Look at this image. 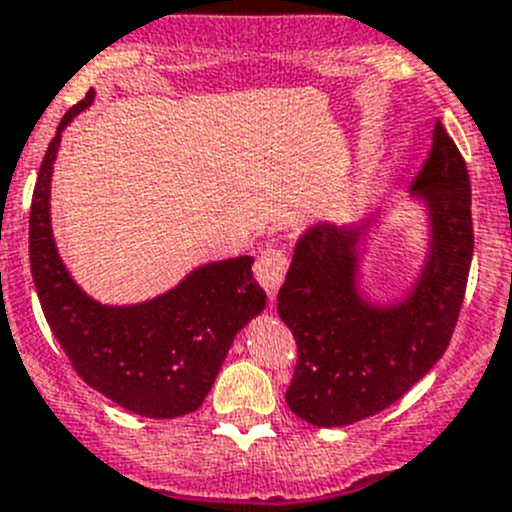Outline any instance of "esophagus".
I'll return each instance as SVG.
<instances>
[{"mask_svg":"<svg viewBox=\"0 0 512 512\" xmlns=\"http://www.w3.org/2000/svg\"><path fill=\"white\" fill-rule=\"evenodd\" d=\"M285 272H287V257L280 247H267V250H262L260 255H257L255 277L270 299H275L277 289H280L282 282H285Z\"/></svg>","mask_w":512,"mask_h":512,"instance_id":"34e87169","label":"esophagus"}]
</instances>
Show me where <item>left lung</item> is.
Here are the masks:
<instances>
[{
  "label": "left lung",
  "mask_w": 512,
  "mask_h": 512,
  "mask_svg": "<svg viewBox=\"0 0 512 512\" xmlns=\"http://www.w3.org/2000/svg\"><path fill=\"white\" fill-rule=\"evenodd\" d=\"M411 193L428 208V257L414 289L391 307L356 287L366 225H314L294 245L277 312L297 342L285 399L294 416L334 428L389 409L446 352L473 260L471 180L443 123Z\"/></svg>",
  "instance_id": "8db88e82"
}]
</instances>
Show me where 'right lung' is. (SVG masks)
<instances>
[{
  "label": "right lung",
  "instance_id": "1",
  "mask_svg": "<svg viewBox=\"0 0 512 512\" xmlns=\"http://www.w3.org/2000/svg\"><path fill=\"white\" fill-rule=\"evenodd\" d=\"M94 89L61 118L41 160L29 213V262L41 309L76 374L113 404L148 418L200 409L235 334L267 304L252 257L210 262L151 302L108 307L84 292L51 235V170L61 131L94 101Z\"/></svg>",
  "mask_w": 512,
  "mask_h": 512
}]
</instances>
